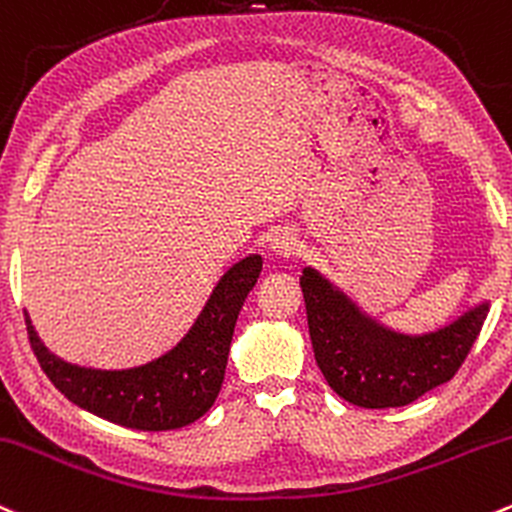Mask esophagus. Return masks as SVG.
<instances>
[{
	"mask_svg": "<svg viewBox=\"0 0 512 512\" xmlns=\"http://www.w3.org/2000/svg\"><path fill=\"white\" fill-rule=\"evenodd\" d=\"M269 247H272V252L277 257H289L294 255L296 250V238L289 233V230H279V233L269 240Z\"/></svg>",
	"mask_w": 512,
	"mask_h": 512,
	"instance_id": "obj_1",
	"label": "esophagus"
}]
</instances>
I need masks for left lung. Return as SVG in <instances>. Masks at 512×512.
I'll return each instance as SVG.
<instances>
[{
	"mask_svg": "<svg viewBox=\"0 0 512 512\" xmlns=\"http://www.w3.org/2000/svg\"><path fill=\"white\" fill-rule=\"evenodd\" d=\"M308 333L328 386L359 408H401L445 384L481 333L488 301L435 333L406 335L369 318L313 267L303 269Z\"/></svg>",
	"mask_w": 512,
	"mask_h": 512,
	"instance_id": "obj_1",
	"label": "left lung"
}]
</instances>
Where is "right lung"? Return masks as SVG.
<instances>
[{
    "label": "right lung",
    "mask_w": 512,
    "mask_h": 512,
    "mask_svg": "<svg viewBox=\"0 0 512 512\" xmlns=\"http://www.w3.org/2000/svg\"><path fill=\"white\" fill-rule=\"evenodd\" d=\"M260 272V255L235 262L192 330L170 352L140 367L92 369L65 362L43 345L26 313L31 350L55 389L84 411L133 430L184 428L209 411L221 391L235 320Z\"/></svg>",
    "instance_id": "1"
}]
</instances>
